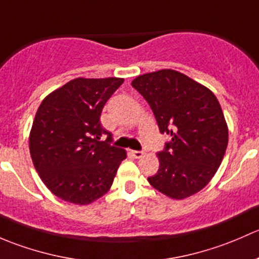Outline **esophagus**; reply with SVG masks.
<instances>
[{"label": "esophagus", "instance_id": "1", "mask_svg": "<svg viewBox=\"0 0 259 259\" xmlns=\"http://www.w3.org/2000/svg\"><path fill=\"white\" fill-rule=\"evenodd\" d=\"M131 153H132V156L135 157V158H142L143 156H145V153H143L142 151H132L131 152Z\"/></svg>", "mask_w": 259, "mask_h": 259}]
</instances>
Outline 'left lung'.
<instances>
[{
  "mask_svg": "<svg viewBox=\"0 0 259 259\" xmlns=\"http://www.w3.org/2000/svg\"><path fill=\"white\" fill-rule=\"evenodd\" d=\"M153 111L159 131L170 136L157 153L159 168L149 185L172 199L203 189L217 172L228 145V126L214 93L175 70L141 74L132 81Z\"/></svg>",
  "mask_w": 259,
  "mask_h": 259,
  "instance_id": "1",
  "label": "left lung"
}]
</instances>
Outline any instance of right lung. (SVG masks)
Listing matches in <instances>:
<instances>
[{
	"mask_svg": "<svg viewBox=\"0 0 259 259\" xmlns=\"http://www.w3.org/2000/svg\"><path fill=\"white\" fill-rule=\"evenodd\" d=\"M123 78L71 79L44 98L30 132L33 166L58 198L87 206L110 191L117 169L127 157L110 143L101 126V112ZM108 136L106 141L101 137Z\"/></svg>",
	"mask_w": 259,
	"mask_h": 259,
	"instance_id": "obj_1",
	"label": "right lung"
}]
</instances>
